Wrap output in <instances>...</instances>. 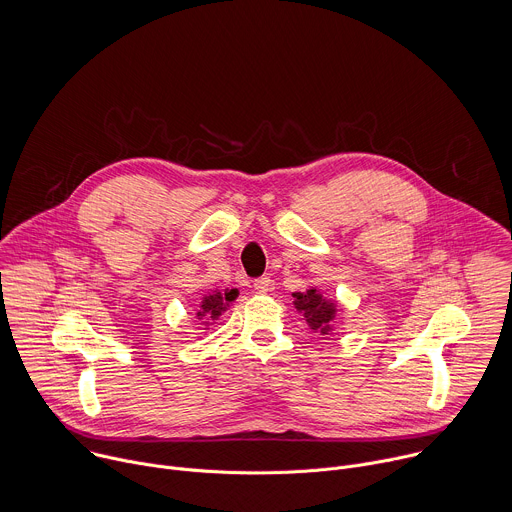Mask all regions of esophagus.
Masks as SVG:
<instances>
[{
    "label": "esophagus",
    "mask_w": 512,
    "mask_h": 512,
    "mask_svg": "<svg viewBox=\"0 0 512 512\" xmlns=\"http://www.w3.org/2000/svg\"><path fill=\"white\" fill-rule=\"evenodd\" d=\"M269 285H271V277H269V275H263V277H259V279L253 281V287H255L257 293H267V291H269Z\"/></svg>",
    "instance_id": "34e87169"
}]
</instances>
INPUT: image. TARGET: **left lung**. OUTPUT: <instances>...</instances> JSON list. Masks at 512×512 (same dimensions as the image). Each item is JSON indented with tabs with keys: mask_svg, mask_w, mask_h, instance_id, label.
<instances>
[{
	"mask_svg": "<svg viewBox=\"0 0 512 512\" xmlns=\"http://www.w3.org/2000/svg\"><path fill=\"white\" fill-rule=\"evenodd\" d=\"M293 305L299 313H303L311 329H319L321 333L329 331V323L335 317V303L323 299L315 287L303 293H293Z\"/></svg>",
	"mask_w": 512,
	"mask_h": 512,
	"instance_id": "1",
	"label": "left lung"
}]
</instances>
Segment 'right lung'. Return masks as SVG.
Wrapping results in <instances>:
<instances>
[{"label":"right lung","instance_id":"obj_1","mask_svg":"<svg viewBox=\"0 0 512 512\" xmlns=\"http://www.w3.org/2000/svg\"><path fill=\"white\" fill-rule=\"evenodd\" d=\"M227 301H231V293H213V295H207L203 299V305H201V311L197 313L199 319L205 317V319H217L225 309H227ZM207 323V321H205Z\"/></svg>","mask_w":512,"mask_h":512}]
</instances>
